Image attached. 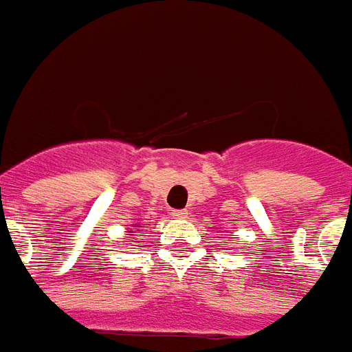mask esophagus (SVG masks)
I'll return each mask as SVG.
<instances>
[{
    "instance_id": "34e87169",
    "label": "esophagus",
    "mask_w": 352,
    "mask_h": 352,
    "mask_svg": "<svg viewBox=\"0 0 352 352\" xmlns=\"http://www.w3.org/2000/svg\"><path fill=\"white\" fill-rule=\"evenodd\" d=\"M171 217H173V219H186V217H188V211H186V209H175V211L171 213Z\"/></svg>"
}]
</instances>
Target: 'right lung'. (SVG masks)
Returning <instances> with one entry per match:
<instances>
[{
  "label": "right lung",
  "instance_id": "add662e5",
  "mask_svg": "<svg viewBox=\"0 0 352 352\" xmlns=\"http://www.w3.org/2000/svg\"><path fill=\"white\" fill-rule=\"evenodd\" d=\"M133 228H139V224H135ZM126 236H135V230H128V234Z\"/></svg>",
  "mask_w": 352,
  "mask_h": 352
}]
</instances>
